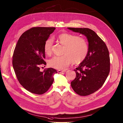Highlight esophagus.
<instances>
[{
    "instance_id": "esophagus-1",
    "label": "esophagus",
    "mask_w": 123,
    "mask_h": 123,
    "mask_svg": "<svg viewBox=\"0 0 123 123\" xmlns=\"http://www.w3.org/2000/svg\"><path fill=\"white\" fill-rule=\"evenodd\" d=\"M57 72H58V73H62V72H65V70H58Z\"/></svg>"
}]
</instances>
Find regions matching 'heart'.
<instances>
[{
    "label": "heart",
    "instance_id": "heart-1",
    "mask_svg": "<svg viewBox=\"0 0 123 123\" xmlns=\"http://www.w3.org/2000/svg\"><path fill=\"white\" fill-rule=\"evenodd\" d=\"M57 40L64 46V55L50 59L48 61L50 67L62 70L66 69L72 61L75 64H79L86 58L89 48L87 41L83 37L63 32L58 35ZM53 44V41L50 38L45 42L44 49L47 55L51 54Z\"/></svg>",
    "mask_w": 123,
    "mask_h": 123
}]
</instances>
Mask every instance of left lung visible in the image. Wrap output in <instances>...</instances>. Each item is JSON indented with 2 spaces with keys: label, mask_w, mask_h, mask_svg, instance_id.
I'll list each match as a JSON object with an SVG mask.
<instances>
[{
  "label": "left lung",
  "mask_w": 123,
  "mask_h": 123,
  "mask_svg": "<svg viewBox=\"0 0 123 123\" xmlns=\"http://www.w3.org/2000/svg\"><path fill=\"white\" fill-rule=\"evenodd\" d=\"M86 37L89 50L85 59L74 71L76 77L71 82L74 91L86 96L97 91L105 83L110 71L109 52L105 43L95 32L88 28H68Z\"/></svg>",
  "instance_id": "8db88e82"
}]
</instances>
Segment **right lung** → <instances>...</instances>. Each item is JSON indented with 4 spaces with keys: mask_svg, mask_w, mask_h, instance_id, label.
<instances>
[{
    "mask_svg": "<svg viewBox=\"0 0 123 123\" xmlns=\"http://www.w3.org/2000/svg\"><path fill=\"white\" fill-rule=\"evenodd\" d=\"M55 29L31 28L20 37L15 47L12 65L16 76L19 83L33 93L43 94L47 92L54 81L53 75L57 73L52 68L40 71V67L46 65L44 60L45 43Z\"/></svg>",
    "mask_w": 123,
    "mask_h": 123,
    "instance_id": "obj_1",
    "label": "right lung"
}]
</instances>
